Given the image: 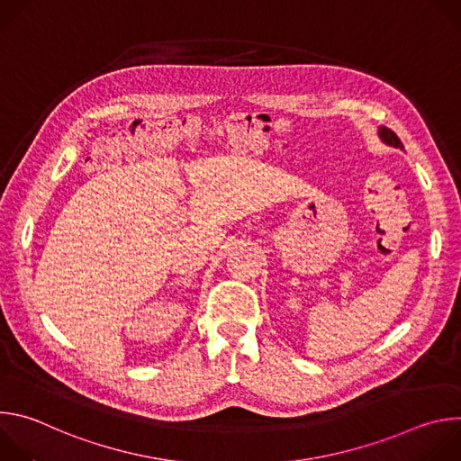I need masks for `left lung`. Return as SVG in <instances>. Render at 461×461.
I'll use <instances>...</instances> for the list:
<instances>
[{"label": "left lung", "instance_id": "left-lung-1", "mask_svg": "<svg viewBox=\"0 0 461 461\" xmlns=\"http://www.w3.org/2000/svg\"><path fill=\"white\" fill-rule=\"evenodd\" d=\"M377 137L381 139L383 144H386V146H390V148H400V149H403V144H402V140L398 139V135L393 133L392 129L384 127V125H379V127H377Z\"/></svg>", "mask_w": 461, "mask_h": 461}]
</instances>
